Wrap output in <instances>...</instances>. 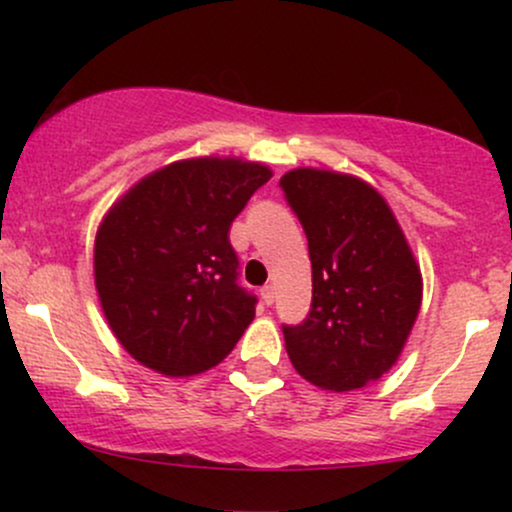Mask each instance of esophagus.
Segmentation results:
<instances>
[{
  "label": "esophagus",
  "instance_id": "obj_1",
  "mask_svg": "<svg viewBox=\"0 0 512 512\" xmlns=\"http://www.w3.org/2000/svg\"><path fill=\"white\" fill-rule=\"evenodd\" d=\"M260 296H262V301H264V305H272V303H274V298H276V291H274V286H272V284L262 286Z\"/></svg>",
  "mask_w": 512,
  "mask_h": 512
}]
</instances>
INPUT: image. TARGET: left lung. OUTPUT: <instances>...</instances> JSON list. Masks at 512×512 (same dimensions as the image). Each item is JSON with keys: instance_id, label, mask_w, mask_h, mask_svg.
Segmentation results:
<instances>
[{"instance_id": "obj_1", "label": "left lung", "mask_w": 512, "mask_h": 512, "mask_svg": "<svg viewBox=\"0 0 512 512\" xmlns=\"http://www.w3.org/2000/svg\"><path fill=\"white\" fill-rule=\"evenodd\" d=\"M313 264V303L281 325L293 368L346 392L395 366L421 308V272L385 199L351 175L298 168L279 180Z\"/></svg>"}]
</instances>
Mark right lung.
Masks as SVG:
<instances>
[{
    "label": "right lung",
    "mask_w": 512,
    "mask_h": 512,
    "mask_svg": "<svg viewBox=\"0 0 512 512\" xmlns=\"http://www.w3.org/2000/svg\"><path fill=\"white\" fill-rule=\"evenodd\" d=\"M272 178L238 158L156 170L108 211L96 236V289L120 344L163 375L214 368L248 330L257 296L240 286L231 223Z\"/></svg>",
    "instance_id": "right-lung-1"
}]
</instances>
